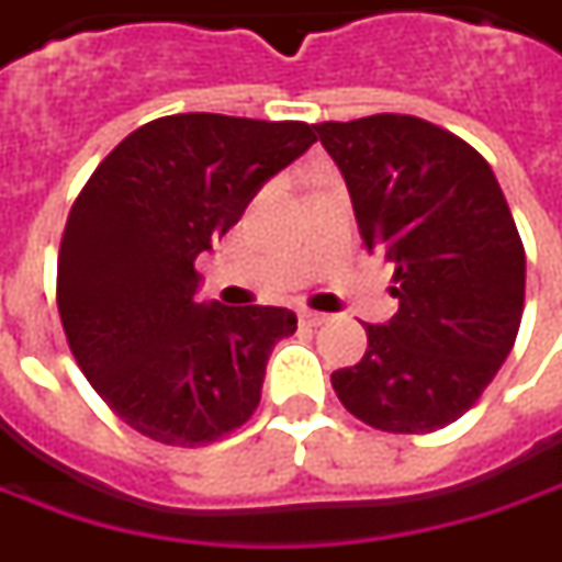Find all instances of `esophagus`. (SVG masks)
I'll list each match as a JSON object with an SVG mask.
<instances>
[{
    "label": "esophagus",
    "mask_w": 562,
    "mask_h": 562,
    "mask_svg": "<svg viewBox=\"0 0 562 562\" xmlns=\"http://www.w3.org/2000/svg\"><path fill=\"white\" fill-rule=\"evenodd\" d=\"M300 321H303V324H308V327H321V324H327V321H330V315H324V312H312V308H305L303 315H300Z\"/></svg>",
    "instance_id": "1"
}]
</instances>
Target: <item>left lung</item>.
Masks as SVG:
<instances>
[{
  "label": "left lung",
  "mask_w": 562,
  "mask_h": 562,
  "mask_svg": "<svg viewBox=\"0 0 562 562\" xmlns=\"http://www.w3.org/2000/svg\"><path fill=\"white\" fill-rule=\"evenodd\" d=\"M346 177L363 247L394 262L397 315L367 324V351L336 370L351 416L428 435L465 416L514 348L526 254L486 158L416 115L315 125Z\"/></svg>",
  "instance_id": "left-lung-1"
}]
</instances>
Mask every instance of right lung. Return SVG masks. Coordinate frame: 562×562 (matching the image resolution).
Instances as JSON below:
<instances>
[{"label":"right lung","mask_w":562,"mask_h":562,"mask_svg":"<svg viewBox=\"0 0 562 562\" xmlns=\"http://www.w3.org/2000/svg\"><path fill=\"white\" fill-rule=\"evenodd\" d=\"M315 140L305 122L180 112L127 134L81 186L57 254V312L91 389L143 437L204 447L254 416L296 315L195 303V259Z\"/></svg>","instance_id":"add662e5"}]
</instances>
